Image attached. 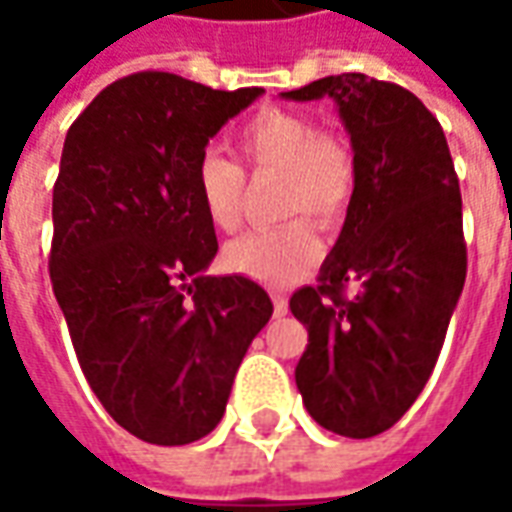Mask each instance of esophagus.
I'll return each instance as SVG.
<instances>
[{
  "label": "esophagus",
  "instance_id": "obj_1",
  "mask_svg": "<svg viewBox=\"0 0 512 512\" xmlns=\"http://www.w3.org/2000/svg\"><path fill=\"white\" fill-rule=\"evenodd\" d=\"M271 299H274V315H288V299L282 296V293H271Z\"/></svg>",
  "mask_w": 512,
  "mask_h": 512
}]
</instances>
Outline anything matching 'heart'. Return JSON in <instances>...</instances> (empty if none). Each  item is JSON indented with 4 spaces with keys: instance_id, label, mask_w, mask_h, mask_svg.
<instances>
[{
    "instance_id": "heart-1",
    "label": "heart",
    "mask_w": 512,
    "mask_h": 512,
    "mask_svg": "<svg viewBox=\"0 0 512 512\" xmlns=\"http://www.w3.org/2000/svg\"><path fill=\"white\" fill-rule=\"evenodd\" d=\"M235 147L257 172H279V216L290 222L238 238L224 249V266L260 285L285 288L310 274L321 260L323 227L345 219L356 191V158L345 139L323 134L310 115L268 106L246 120ZM194 194L205 222L219 233H235L244 219V172L230 158L205 153L194 172Z\"/></svg>"
}]
</instances>
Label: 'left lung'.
Returning a JSON list of instances; mask_svg holds the SVG:
<instances>
[{"label":"left lung","instance_id":"obj_1","mask_svg":"<svg viewBox=\"0 0 512 512\" xmlns=\"http://www.w3.org/2000/svg\"><path fill=\"white\" fill-rule=\"evenodd\" d=\"M332 98L356 158V191L321 285L290 299L310 345L296 386L321 428L370 439L428 384L466 279L458 175L439 120L417 95L365 73L282 93ZM355 296L344 299V288Z\"/></svg>","mask_w":512,"mask_h":512}]
</instances>
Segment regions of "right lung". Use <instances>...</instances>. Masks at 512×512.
I'll list each match as a JSON object with an SVG mask.
<instances>
[{
    "instance_id": "obj_1",
    "label": "right lung",
    "mask_w": 512,
    "mask_h": 512,
    "mask_svg": "<svg viewBox=\"0 0 512 512\" xmlns=\"http://www.w3.org/2000/svg\"><path fill=\"white\" fill-rule=\"evenodd\" d=\"M260 95L134 73L95 95L65 136L54 296L95 397L150 444H191L219 425L274 312L252 279L205 274L219 244L194 194L208 142Z\"/></svg>"
}]
</instances>
